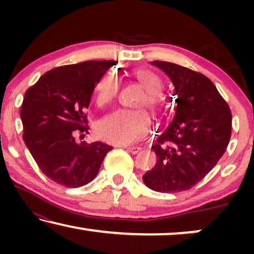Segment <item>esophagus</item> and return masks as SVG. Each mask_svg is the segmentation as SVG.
<instances>
[{"mask_svg":"<svg viewBox=\"0 0 254 254\" xmlns=\"http://www.w3.org/2000/svg\"><path fill=\"white\" fill-rule=\"evenodd\" d=\"M126 149L128 152H130V154H133V155H136L142 150L140 147H126Z\"/></svg>","mask_w":254,"mask_h":254,"instance_id":"obj_1","label":"esophagus"}]
</instances>
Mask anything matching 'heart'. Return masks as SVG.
<instances>
[{"mask_svg":"<svg viewBox=\"0 0 254 254\" xmlns=\"http://www.w3.org/2000/svg\"><path fill=\"white\" fill-rule=\"evenodd\" d=\"M134 77L143 86V95L136 104L137 109L156 111L157 97L162 91V81L157 75L147 69H136ZM120 89L119 79L114 74L107 72L98 79L95 86L96 103L99 107L109 106L117 98ZM150 130V119L143 110H119L100 121L97 134L104 141L114 144H134L143 140Z\"/></svg>","mask_w":254,"mask_h":254,"instance_id":"b5f03b06","label":"heart"}]
</instances>
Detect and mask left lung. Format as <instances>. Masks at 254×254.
<instances>
[{"label": "left lung", "mask_w": 254, "mask_h": 254, "mask_svg": "<svg viewBox=\"0 0 254 254\" xmlns=\"http://www.w3.org/2000/svg\"><path fill=\"white\" fill-rule=\"evenodd\" d=\"M151 64L171 78L176 110L170 126L155 135L151 149L157 163L143 182L156 192H182L201 182L223 156L231 136V111L201 72L172 62Z\"/></svg>", "instance_id": "left-lung-1"}]
</instances>
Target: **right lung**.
<instances>
[{
	"mask_svg": "<svg viewBox=\"0 0 254 254\" xmlns=\"http://www.w3.org/2000/svg\"><path fill=\"white\" fill-rule=\"evenodd\" d=\"M118 61H85L57 67L41 76L24 96L20 119L23 140L47 178L65 187H81L95 179L112 147L103 142L76 143L88 133L92 91Z\"/></svg>",
	"mask_w": 254,
	"mask_h": 254,
	"instance_id": "add662e5",
	"label": "right lung"
}]
</instances>
